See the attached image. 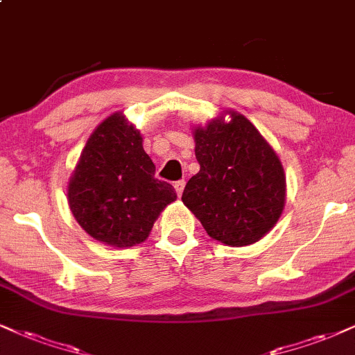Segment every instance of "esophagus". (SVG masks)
Here are the masks:
<instances>
[{"label": "esophagus", "instance_id": "obj_1", "mask_svg": "<svg viewBox=\"0 0 355 355\" xmlns=\"http://www.w3.org/2000/svg\"><path fill=\"white\" fill-rule=\"evenodd\" d=\"M184 186H186V182L182 181H176L174 182V189H176V192H178V196H182V191H184Z\"/></svg>", "mask_w": 355, "mask_h": 355}]
</instances>
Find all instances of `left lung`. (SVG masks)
I'll return each instance as SVG.
<instances>
[{
  "label": "left lung",
  "instance_id": "left-lung-1",
  "mask_svg": "<svg viewBox=\"0 0 355 355\" xmlns=\"http://www.w3.org/2000/svg\"><path fill=\"white\" fill-rule=\"evenodd\" d=\"M196 126L199 173L182 192V202L209 237L230 247L252 245L273 229L284 209L286 178L282 161L243 115L225 110Z\"/></svg>",
  "mask_w": 355,
  "mask_h": 355
}]
</instances>
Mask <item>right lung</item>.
Segmentation results:
<instances>
[{
    "label": "right lung",
    "mask_w": 355,
    "mask_h": 355,
    "mask_svg": "<svg viewBox=\"0 0 355 355\" xmlns=\"http://www.w3.org/2000/svg\"><path fill=\"white\" fill-rule=\"evenodd\" d=\"M139 131L116 112L95 128L69 179V207L90 237L126 248L144 242L176 191L155 178Z\"/></svg>",
    "instance_id": "right-lung-1"
}]
</instances>
